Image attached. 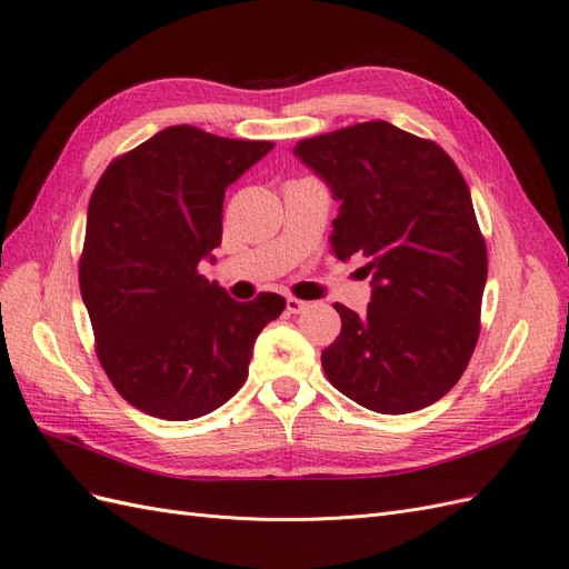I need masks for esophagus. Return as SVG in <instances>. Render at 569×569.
I'll return each mask as SVG.
<instances>
[{"label":"esophagus","instance_id":"esophagus-1","mask_svg":"<svg viewBox=\"0 0 569 569\" xmlns=\"http://www.w3.org/2000/svg\"><path fill=\"white\" fill-rule=\"evenodd\" d=\"M306 301H301V299H297V297H287V311L289 313H301V311H306Z\"/></svg>","mask_w":569,"mask_h":569}]
</instances>
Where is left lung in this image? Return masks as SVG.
Here are the masks:
<instances>
[{
  "instance_id": "obj_1",
  "label": "left lung",
  "mask_w": 569,
  "mask_h": 569,
  "mask_svg": "<svg viewBox=\"0 0 569 569\" xmlns=\"http://www.w3.org/2000/svg\"><path fill=\"white\" fill-rule=\"evenodd\" d=\"M295 153L341 201L332 253L366 256L372 274L366 316L335 303L341 332L320 358L327 380L385 416L432 406L479 339L489 261L468 182L437 142L387 120L308 137Z\"/></svg>"
}]
</instances>
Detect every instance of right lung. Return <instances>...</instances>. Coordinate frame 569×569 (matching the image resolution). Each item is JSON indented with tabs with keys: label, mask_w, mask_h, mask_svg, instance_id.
Returning a JSON list of instances; mask_svg holds the SVG:
<instances>
[{
	"label": "right lung",
	"mask_w": 569,
	"mask_h": 569,
	"mask_svg": "<svg viewBox=\"0 0 569 569\" xmlns=\"http://www.w3.org/2000/svg\"><path fill=\"white\" fill-rule=\"evenodd\" d=\"M272 147L170 126L116 157L94 187L80 295L101 368L151 418L194 420L232 399L256 337L284 311L280 295L239 303L199 272L220 247L228 184Z\"/></svg>",
	"instance_id": "obj_1"
}]
</instances>
